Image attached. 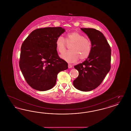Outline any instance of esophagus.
Returning <instances> with one entry per match:
<instances>
[{
  "label": "esophagus",
  "instance_id": "34e87169",
  "mask_svg": "<svg viewBox=\"0 0 131 131\" xmlns=\"http://www.w3.org/2000/svg\"><path fill=\"white\" fill-rule=\"evenodd\" d=\"M72 65H71V64H68V68H72Z\"/></svg>",
  "mask_w": 131,
  "mask_h": 131
}]
</instances>
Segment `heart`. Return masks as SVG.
Listing matches in <instances>:
<instances>
[{
  "label": "heart",
  "mask_w": 131,
  "mask_h": 131,
  "mask_svg": "<svg viewBox=\"0 0 131 131\" xmlns=\"http://www.w3.org/2000/svg\"><path fill=\"white\" fill-rule=\"evenodd\" d=\"M67 44H71L69 51L61 55V58L69 63H74L79 59L83 60L90 54L92 45L90 41L80 33L75 31L69 33L65 39ZM56 46L57 51L62 53L66 50L65 41L64 38L59 36L56 40Z\"/></svg>",
  "instance_id": "b5f03b06"
}]
</instances>
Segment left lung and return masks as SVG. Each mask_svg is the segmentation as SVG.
Here are the masks:
<instances>
[{
	"mask_svg": "<svg viewBox=\"0 0 131 131\" xmlns=\"http://www.w3.org/2000/svg\"><path fill=\"white\" fill-rule=\"evenodd\" d=\"M89 38L92 49L90 55L82 63L74 68L79 75L73 81L75 88L90 91L96 88L111 69V49L103 34L94 28H81Z\"/></svg>",
	"mask_w": 131,
	"mask_h": 131,
	"instance_id": "1",
	"label": "left lung"
}]
</instances>
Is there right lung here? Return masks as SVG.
<instances>
[{
    "mask_svg": "<svg viewBox=\"0 0 131 131\" xmlns=\"http://www.w3.org/2000/svg\"><path fill=\"white\" fill-rule=\"evenodd\" d=\"M65 31L61 27L38 28L31 32L22 44L19 66L32 88L47 91L56 84L58 74L68 68L58 55L57 38Z\"/></svg>",
    "mask_w": 131,
    "mask_h": 131,
    "instance_id": "add662e5",
    "label": "right lung"
}]
</instances>
